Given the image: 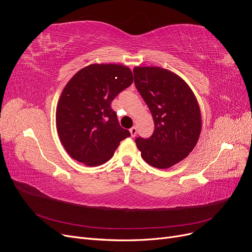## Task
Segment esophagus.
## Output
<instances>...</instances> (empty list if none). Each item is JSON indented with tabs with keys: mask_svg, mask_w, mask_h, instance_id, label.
I'll return each mask as SVG.
<instances>
[{
	"mask_svg": "<svg viewBox=\"0 0 252 252\" xmlns=\"http://www.w3.org/2000/svg\"><path fill=\"white\" fill-rule=\"evenodd\" d=\"M136 127H131L130 129H129V132H130V135L132 136V138H134V136L136 135Z\"/></svg>",
	"mask_w": 252,
	"mask_h": 252,
	"instance_id": "obj_1",
	"label": "esophagus"
}]
</instances>
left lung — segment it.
<instances>
[{
    "label": "left lung",
    "instance_id": "8db88e82",
    "mask_svg": "<svg viewBox=\"0 0 252 252\" xmlns=\"http://www.w3.org/2000/svg\"><path fill=\"white\" fill-rule=\"evenodd\" d=\"M134 84L155 122L149 139L136 138V147L147 164L166 169L193 150L202 129L199 103L180 75L161 67H134Z\"/></svg>",
    "mask_w": 252,
    "mask_h": 252
}]
</instances>
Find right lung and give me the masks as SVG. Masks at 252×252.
Masks as SVG:
<instances>
[{"instance_id": "1", "label": "right lung", "mask_w": 252, "mask_h": 252, "mask_svg": "<svg viewBox=\"0 0 252 252\" xmlns=\"http://www.w3.org/2000/svg\"><path fill=\"white\" fill-rule=\"evenodd\" d=\"M132 82L127 66L91 64L66 84L57 105L56 124L61 143L75 161L102 165L130 135L120 126L111 102Z\"/></svg>"}]
</instances>
